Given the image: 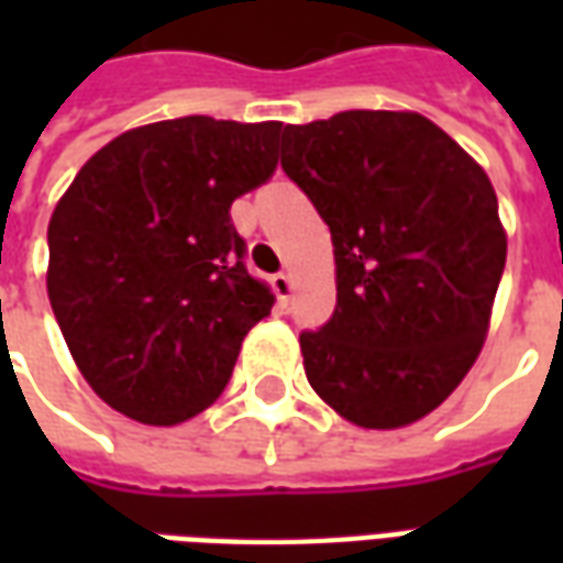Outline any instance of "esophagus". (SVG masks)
<instances>
[{
    "label": "esophagus",
    "instance_id": "1",
    "mask_svg": "<svg viewBox=\"0 0 563 563\" xmlns=\"http://www.w3.org/2000/svg\"><path fill=\"white\" fill-rule=\"evenodd\" d=\"M271 286H274V295L280 298V305H289V298H292V289H295V283L289 274H274L271 277Z\"/></svg>",
    "mask_w": 563,
    "mask_h": 563
}]
</instances>
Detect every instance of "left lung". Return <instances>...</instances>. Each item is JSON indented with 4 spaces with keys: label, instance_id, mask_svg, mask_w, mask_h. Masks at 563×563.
<instances>
[{
    "label": "left lung",
    "instance_id": "obj_1",
    "mask_svg": "<svg viewBox=\"0 0 563 563\" xmlns=\"http://www.w3.org/2000/svg\"><path fill=\"white\" fill-rule=\"evenodd\" d=\"M283 172L331 229L338 305L301 334L307 383L358 428L446 401L483 350L507 232L483 165L416 111L283 129Z\"/></svg>",
    "mask_w": 563,
    "mask_h": 563
}]
</instances>
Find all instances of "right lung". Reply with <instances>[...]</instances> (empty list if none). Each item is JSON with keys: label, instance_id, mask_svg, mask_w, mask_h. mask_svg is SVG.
Instances as JSON below:
<instances>
[{"label": "right lung", "instance_id": "add662e5", "mask_svg": "<svg viewBox=\"0 0 563 563\" xmlns=\"http://www.w3.org/2000/svg\"><path fill=\"white\" fill-rule=\"evenodd\" d=\"M283 123L177 117L84 162L47 225V298L75 365L117 413L180 424L225 389L274 307L244 268L234 198L277 168Z\"/></svg>", "mask_w": 563, "mask_h": 563}]
</instances>
